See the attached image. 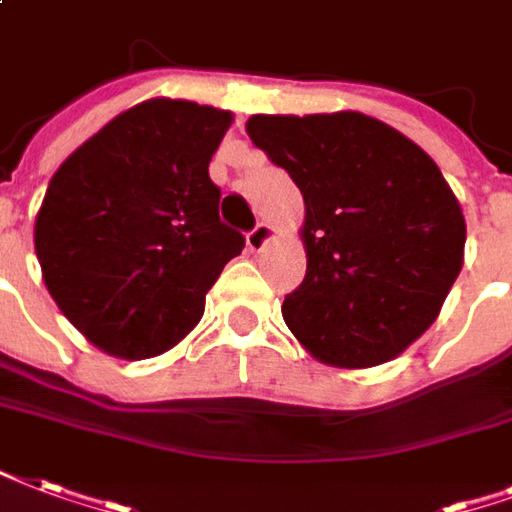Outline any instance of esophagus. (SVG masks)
Instances as JSON below:
<instances>
[{
	"label": "esophagus",
	"mask_w": 512,
	"mask_h": 512,
	"mask_svg": "<svg viewBox=\"0 0 512 512\" xmlns=\"http://www.w3.org/2000/svg\"><path fill=\"white\" fill-rule=\"evenodd\" d=\"M271 238H274V227L266 225V222H257V225L246 233V246H249L252 252H263Z\"/></svg>",
	"instance_id": "esophagus-1"
}]
</instances>
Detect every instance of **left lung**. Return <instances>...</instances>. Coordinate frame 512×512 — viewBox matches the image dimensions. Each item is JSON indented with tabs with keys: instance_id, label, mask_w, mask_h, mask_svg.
<instances>
[{
	"instance_id": "obj_1",
	"label": "left lung",
	"mask_w": 512,
	"mask_h": 512,
	"mask_svg": "<svg viewBox=\"0 0 512 512\" xmlns=\"http://www.w3.org/2000/svg\"><path fill=\"white\" fill-rule=\"evenodd\" d=\"M306 206V276L282 317L317 361L366 369L437 320L464 266L467 225L437 162L358 111L246 121Z\"/></svg>"
}]
</instances>
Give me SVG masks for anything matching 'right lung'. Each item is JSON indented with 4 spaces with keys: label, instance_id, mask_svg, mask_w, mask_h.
Returning a JSON list of instances; mask_svg holds the SVG:
<instances>
[{
    "label": "right lung",
    "instance_id": "obj_1",
    "mask_svg": "<svg viewBox=\"0 0 512 512\" xmlns=\"http://www.w3.org/2000/svg\"><path fill=\"white\" fill-rule=\"evenodd\" d=\"M233 113L146 100L59 165L34 222L48 293L78 331L116 358L176 347L244 236L219 222L208 162Z\"/></svg>",
    "mask_w": 512,
    "mask_h": 512
}]
</instances>
